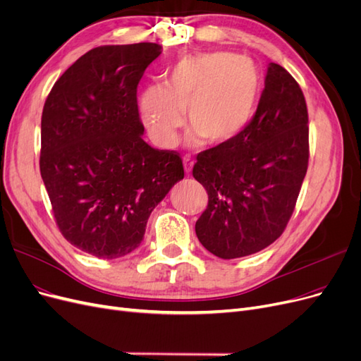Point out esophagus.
Masks as SVG:
<instances>
[{"instance_id": "obj_1", "label": "esophagus", "mask_w": 361, "mask_h": 361, "mask_svg": "<svg viewBox=\"0 0 361 361\" xmlns=\"http://www.w3.org/2000/svg\"><path fill=\"white\" fill-rule=\"evenodd\" d=\"M183 165H184V171L185 173H190L192 166H193V159L190 156H184L183 159Z\"/></svg>"}]
</instances>
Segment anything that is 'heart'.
<instances>
[{
  "mask_svg": "<svg viewBox=\"0 0 361 361\" xmlns=\"http://www.w3.org/2000/svg\"><path fill=\"white\" fill-rule=\"evenodd\" d=\"M259 75L247 58L231 53H197L181 59L165 87L150 86L138 97L141 123L152 141L169 149L183 126V113L193 128L189 141L221 144L241 132L255 111Z\"/></svg>",
  "mask_w": 361,
  "mask_h": 361,
  "instance_id": "b5f03b06",
  "label": "heart"
}]
</instances>
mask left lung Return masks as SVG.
<instances>
[{
    "label": "left lung",
    "instance_id": "obj_1",
    "mask_svg": "<svg viewBox=\"0 0 361 361\" xmlns=\"http://www.w3.org/2000/svg\"><path fill=\"white\" fill-rule=\"evenodd\" d=\"M303 92L271 62L257 111L232 140L196 156L193 177L208 193L195 231L220 259L255 255L281 236L308 169Z\"/></svg>",
    "mask_w": 361,
    "mask_h": 361
}]
</instances>
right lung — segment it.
Returning a JSON list of instances; mask_svg holds the SVG:
<instances>
[{"mask_svg":"<svg viewBox=\"0 0 361 361\" xmlns=\"http://www.w3.org/2000/svg\"><path fill=\"white\" fill-rule=\"evenodd\" d=\"M160 51L156 43L92 49L44 102L39 172L61 233L90 256L140 247L152 211L184 178L177 152L142 140L137 87Z\"/></svg>","mask_w":361,"mask_h":361,"instance_id":"1","label":"right lung"}]
</instances>
